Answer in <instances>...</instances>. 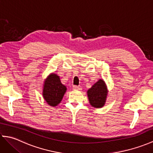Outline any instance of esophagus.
I'll list each match as a JSON object with an SVG mask.
<instances>
[{"mask_svg":"<svg viewBox=\"0 0 153 153\" xmlns=\"http://www.w3.org/2000/svg\"><path fill=\"white\" fill-rule=\"evenodd\" d=\"M73 89L74 90H82V87H81V86H77V85H74L73 86Z\"/></svg>","mask_w":153,"mask_h":153,"instance_id":"1","label":"esophagus"}]
</instances>
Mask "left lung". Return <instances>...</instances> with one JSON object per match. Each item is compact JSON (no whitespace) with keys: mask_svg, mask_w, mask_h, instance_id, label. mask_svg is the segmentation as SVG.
Masks as SVG:
<instances>
[{"mask_svg":"<svg viewBox=\"0 0 153 153\" xmlns=\"http://www.w3.org/2000/svg\"><path fill=\"white\" fill-rule=\"evenodd\" d=\"M108 90L105 82L99 79L87 91L90 105L95 108H102L106 102Z\"/></svg>","mask_w":153,"mask_h":153,"instance_id":"1","label":"left lung"}]
</instances>
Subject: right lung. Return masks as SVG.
Listing matches in <instances>:
<instances>
[{
  "label": "right lung",
  "mask_w": 153,
  "mask_h": 153,
  "mask_svg": "<svg viewBox=\"0 0 153 153\" xmlns=\"http://www.w3.org/2000/svg\"><path fill=\"white\" fill-rule=\"evenodd\" d=\"M66 89V87L61 83L59 76L51 74L44 82L43 98L48 105L56 106L61 102Z\"/></svg>",
  "instance_id": "add662e5"
}]
</instances>
